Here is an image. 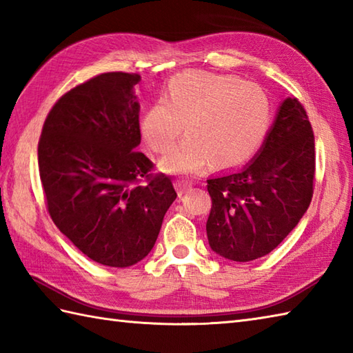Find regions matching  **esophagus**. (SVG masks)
Segmentation results:
<instances>
[{"label": "esophagus", "instance_id": "34e87169", "mask_svg": "<svg viewBox=\"0 0 353 353\" xmlns=\"http://www.w3.org/2000/svg\"><path fill=\"white\" fill-rule=\"evenodd\" d=\"M191 186L192 185L190 182H183V181H177L176 182V190L179 191V194H181V196H182V194L188 192L191 190Z\"/></svg>", "mask_w": 353, "mask_h": 353}]
</instances>
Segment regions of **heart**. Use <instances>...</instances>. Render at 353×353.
<instances>
[{"label": "heart", "mask_w": 353, "mask_h": 353, "mask_svg": "<svg viewBox=\"0 0 353 353\" xmlns=\"http://www.w3.org/2000/svg\"><path fill=\"white\" fill-rule=\"evenodd\" d=\"M185 124L182 144L159 162L171 174L196 172L212 161L232 170L249 162L273 124L264 89L228 74L185 71L172 77L162 101L141 118V134L157 154L174 147Z\"/></svg>", "instance_id": "obj_1"}]
</instances>
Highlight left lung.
Wrapping results in <instances>:
<instances>
[{
    "label": "left lung",
    "mask_w": 353,
    "mask_h": 353,
    "mask_svg": "<svg viewBox=\"0 0 353 353\" xmlns=\"http://www.w3.org/2000/svg\"><path fill=\"white\" fill-rule=\"evenodd\" d=\"M316 147L308 115L285 99L268 137L241 170L208 179L211 249L235 262L265 256L297 226L312 199Z\"/></svg>",
    "instance_id": "8db88e82"
}]
</instances>
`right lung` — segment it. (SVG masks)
Wrapping results in <instances>:
<instances>
[{"instance_id":"right-lung-1","label":"right lung","mask_w":353,"mask_h":353,"mask_svg":"<svg viewBox=\"0 0 353 353\" xmlns=\"http://www.w3.org/2000/svg\"><path fill=\"white\" fill-rule=\"evenodd\" d=\"M139 80L106 72L71 89L50 110L37 147L52 221L81 253L108 267L144 259L177 197L171 179L150 174L153 162L137 152Z\"/></svg>"}]
</instances>
